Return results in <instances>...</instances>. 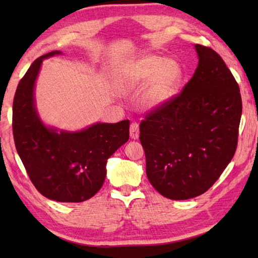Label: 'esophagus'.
Returning a JSON list of instances; mask_svg holds the SVG:
<instances>
[{"mask_svg":"<svg viewBox=\"0 0 258 258\" xmlns=\"http://www.w3.org/2000/svg\"><path fill=\"white\" fill-rule=\"evenodd\" d=\"M139 134H140L139 124L134 121V123L130 125V137H131V139L137 140V139H139Z\"/></svg>","mask_w":258,"mask_h":258,"instance_id":"esophagus-1","label":"esophagus"}]
</instances>
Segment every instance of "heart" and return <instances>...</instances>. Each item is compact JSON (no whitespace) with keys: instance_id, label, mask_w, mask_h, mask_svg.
<instances>
[{"instance_id":"obj_1","label":"heart","mask_w":258,"mask_h":258,"mask_svg":"<svg viewBox=\"0 0 258 258\" xmlns=\"http://www.w3.org/2000/svg\"><path fill=\"white\" fill-rule=\"evenodd\" d=\"M181 78L177 62L157 54H145L128 63L123 73V83L130 89H140L146 84L142 103L146 108H157L175 92Z\"/></svg>"}]
</instances>
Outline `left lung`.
Segmentation results:
<instances>
[{
	"label": "left lung",
	"mask_w": 258,
	"mask_h": 258,
	"mask_svg": "<svg viewBox=\"0 0 258 258\" xmlns=\"http://www.w3.org/2000/svg\"><path fill=\"white\" fill-rule=\"evenodd\" d=\"M196 50L199 62L191 80L140 124L148 180L173 200L206 192L238 146L242 111L238 83L217 52L200 44Z\"/></svg>",
	"instance_id": "left-lung-1"
}]
</instances>
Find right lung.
<instances>
[{"label": "right lung", "mask_w": 258, "mask_h": 258, "mask_svg": "<svg viewBox=\"0 0 258 258\" xmlns=\"http://www.w3.org/2000/svg\"><path fill=\"white\" fill-rule=\"evenodd\" d=\"M59 53L37 58L20 80L12 130L17 152L37 191L60 203H82L101 189L108 158L130 138V121L98 123L76 133L45 127L34 107V84L43 59Z\"/></svg>", "instance_id": "add662e5"}]
</instances>
